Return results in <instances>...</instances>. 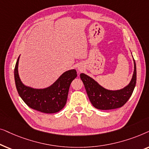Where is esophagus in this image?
<instances>
[{"label": "esophagus", "instance_id": "obj_1", "mask_svg": "<svg viewBox=\"0 0 149 149\" xmlns=\"http://www.w3.org/2000/svg\"><path fill=\"white\" fill-rule=\"evenodd\" d=\"M78 69H79V70H81V67H79V68H78Z\"/></svg>", "mask_w": 149, "mask_h": 149}]
</instances>
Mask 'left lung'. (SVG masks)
Wrapping results in <instances>:
<instances>
[{
  "label": "left lung",
  "instance_id": "obj_1",
  "mask_svg": "<svg viewBox=\"0 0 149 149\" xmlns=\"http://www.w3.org/2000/svg\"><path fill=\"white\" fill-rule=\"evenodd\" d=\"M133 60L134 70L131 81L123 88L117 90L104 88L96 81L85 73L80 74L89 100L95 109H115L123 107L127 102L133 93L136 83V66L134 58Z\"/></svg>",
  "mask_w": 149,
  "mask_h": 149
}]
</instances>
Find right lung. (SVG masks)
<instances>
[{"instance_id":"add662e5","label":"right lung","mask_w":149,"mask_h":149,"mask_svg":"<svg viewBox=\"0 0 149 149\" xmlns=\"http://www.w3.org/2000/svg\"><path fill=\"white\" fill-rule=\"evenodd\" d=\"M16 62L14 77L16 88L19 96L28 107L44 113H55L61 111L66 105L69 87L77 76L75 69L64 72L50 86L45 88H33L24 85L19 78L18 64Z\"/></svg>"}]
</instances>
